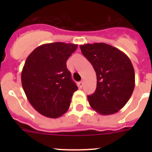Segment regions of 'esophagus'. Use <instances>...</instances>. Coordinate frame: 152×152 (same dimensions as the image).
Here are the masks:
<instances>
[{
  "instance_id": "obj_1",
  "label": "esophagus",
  "mask_w": 152,
  "mask_h": 152,
  "mask_svg": "<svg viewBox=\"0 0 152 152\" xmlns=\"http://www.w3.org/2000/svg\"><path fill=\"white\" fill-rule=\"evenodd\" d=\"M77 85H78L79 88H82L83 85H84V83H83V81H80V82L77 84Z\"/></svg>"
}]
</instances>
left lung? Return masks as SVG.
Instances as JSON below:
<instances>
[{
	"instance_id": "1",
	"label": "left lung",
	"mask_w": 152,
	"mask_h": 152,
	"mask_svg": "<svg viewBox=\"0 0 152 152\" xmlns=\"http://www.w3.org/2000/svg\"><path fill=\"white\" fill-rule=\"evenodd\" d=\"M80 49L96 75V91L88 96L90 106L101 115L116 113L129 101L135 88V72L129 58L103 42L80 45Z\"/></svg>"
}]
</instances>
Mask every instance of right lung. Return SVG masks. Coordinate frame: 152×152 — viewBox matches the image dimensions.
<instances>
[{
	"instance_id": "add662e5",
	"label": "right lung",
	"mask_w": 152,
	"mask_h": 152,
	"mask_svg": "<svg viewBox=\"0 0 152 152\" xmlns=\"http://www.w3.org/2000/svg\"><path fill=\"white\" fill-rule=\"evenodd\" d=\"M77 45L52 42L38 46L26 58L21 81L28 100L37 112L58 118L68 110L77 87L66 61Z\"/></svg>"
}]
</instances>
